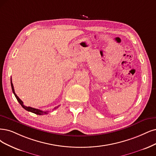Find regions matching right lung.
<instances>
[{
  "label": "right lung",
  "mask_w": 156,
  "mask_h": 156,
  "mask_svg": "<svg viewBox=\"0 0 156 156\" xmlns=\"http://www.w3.org/2000/svg\"><path fill=\"white\" fill-rule=\"evenodd\" d=\"M11 89H12V91L13 93L15 95V96L16 97V98L17 100V101H18L19 102L20 104L21 105V106L24 108L25 110L29 111V112H31L34 114H38V115H43V114H48V111H42L41 110H39V109H37V108H33V107H26L25 105H24V104H23V101L19 98L17 96V95L15 94V90H14V87H13V85L12 83V81H11ZM56 108H58V107H55L54 109H56Z\"/></svg>",
  "instance_id": "right-lung-1"
}]
</instances>
